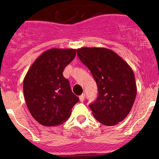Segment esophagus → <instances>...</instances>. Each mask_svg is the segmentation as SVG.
Masks as SVG:
<instances>
[{"label": "esophagus", "mask_w": 159, "mask_h": 159, "mask_svg": "<svg viewBox=\"0 0 159 159\" xmlns=\"http://www.w3.org/2000/svg\"><path fill=\"white\" fill-rule=\"evenodd\" d=\"M84 98H85V94H82L80 96V102H84Z\"/></svg>", "instance_id": "1"}]
</instances>
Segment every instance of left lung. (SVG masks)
<instances>
[{
  "instance_id": "left-lung-1",
  "label": "left lung",
  "mask_w": 159,
  "mask_h": 159,
  "mask_svg": "<svg viewBox=\"0 0 159 159\" xmlns=\"http://www.w3.org/2000/svg\"><path fill=\"white\" fill-rule=\"evenodd\" d=\"M77 55L97 83L98 96L89 105L94 118L107 126L122 121L132 110L137 92L132 68L106 48L82 47Z\"/></svg>"
}]
</instances>
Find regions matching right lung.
Listing matches in <instances>:
<instances>
[{
  "mask_svg": "<svg viewBox=\"0 0 159 159\" xmlns=\"http://www.w3.org/2000/svg\"><path fill=\"white\" fill-rule=\"evenodd\" d=\"M75 49H49L43 52L27 71L23 94L32 116L44 126L66 121L79 102L69 81L63 75L65 67L75 58Z\"/></svg>",
  "mask_w": 159,
  "mask_h": 159,
  "instance_id": "1",
  "label": "right lung"
}]
</instances>
